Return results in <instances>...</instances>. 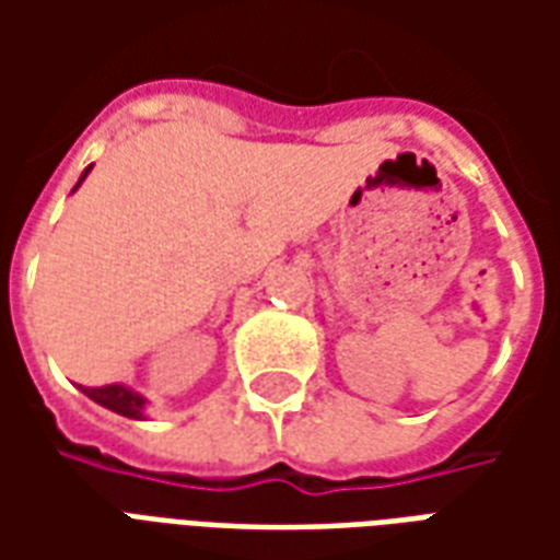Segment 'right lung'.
I'll return each instance as SVG.
<instances>
[{
	"instance_id": "obj_1",
	"label": "right lung",
	"mask_w": 560,
	"mask_h": 560,
	"mask_svg": "<svg viewBox=\"0 0 560 560\" xmlns=\"http://www.w3.org/2000/svg\"><path fill=\"white\" fill-rule=\"evenodd\" d=\"M90 171H92V164L83 171L80 183L86 179V173ZM78 185H74V188H78ZM80 389H83L92 401H98L102 408H107V411L122 413V417H128V420H143V405H147V399H143L140 393H135V389L122 387V384H110V387H80Z\"/></svg>"
}]
</instances>
